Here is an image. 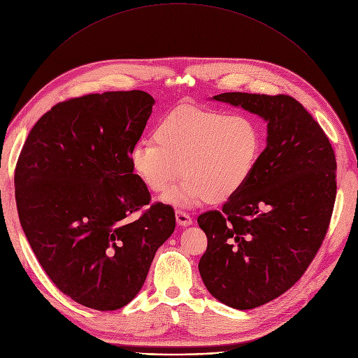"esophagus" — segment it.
Instances as JSON below:
<instances>
[{"label": "esophagus", "mask_w": 358, "mask_h": 358, "mask_svg": "<svg viewBox=\"0 0 358 358\" xmlns=\"http://www.w3.org/2000/svg\"><path fill=\"white\" fill-rule=\"evenodd\" d=\"M176 220L178 222V225H184V227H188L192 224V218L189 217L188 213L182 211V210H177L176 211Z\"/></svg>", "instance_id": "obj_1"}]
</instances>
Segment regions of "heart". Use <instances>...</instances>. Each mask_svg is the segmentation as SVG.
Returning <instances> with one entry per match:
<instances>
[{
  "label": "heart",
  "mask_w": 358,
  "mask_h": 358,
  "mask_svg": "<svg viewBox=\"0 0 358 358\" xmlns=\"http://www.w3.org/2000/svg\"><path fill=\"white\" fill-rule=\"evenodd\" d=\"M152 137L133 147L129 164L152 192L169 189L181 173L184 180L164 200L187 207L236 197L250 181L263 145L259 128L248 115L191 104L167 113Z\"/></svg>",
  "instance_id": "heart-1"
}]
</instances>
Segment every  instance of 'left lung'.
<instances>
[{"label": "left lung", "mask_w": 358, "mask_h": 358, "mask_svg": "<svg viewBox=\"0 0 358 358\" xmlns=\"http://www.w3.org/2000/svg\"><path fill=\"white\" fill-rule=\"evenodd\" d=\"M213 100L267 122L254 173L222 211L197 218L207 236L199 263L210 294L251 310L294 285L315 257L336 201V155L313 115L289 95L224 92Z\"/></svg>", "instance_id": "obj_1"}]
</instances>
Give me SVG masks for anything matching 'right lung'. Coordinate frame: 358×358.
<instances>
[{
  "instance_id": "obj_1",
  "label": "right lung",
  "mask_w": 358,
  "mask_h": 358,
  "mask_svg": "<svg viewBox=\"0 0 358 358\" xmlns=\"http://www.w3.org/2000/svg\"><path fill=\"white\" fill-rule=\"evenodd\" d=\"M154 103L140 90L59 103L32 127L17 162V210L32 251L58 289L94 310L131 301L176 229L162 203L131 217L151 200L129 152Z\"/></svg>"
}]
</instances>
